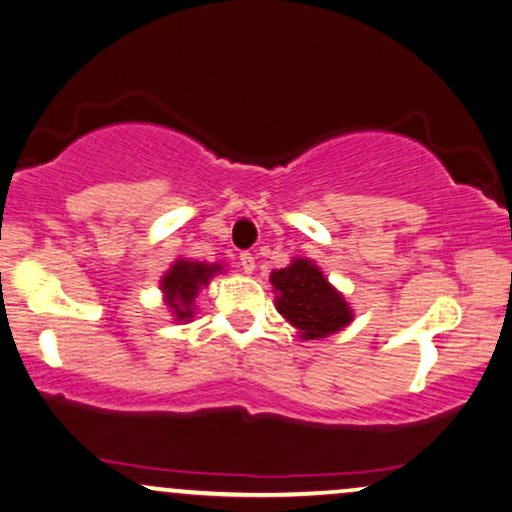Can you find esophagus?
Returning <instances> with one entry per match:
<instances>
[{
  "label": "esophagus",
  "mask_w": 512,
  "mask_h": 512,
  "mask_svg": "<svg viewBox=\"0 0 512 512\" xmlns=\"http://www.w3.org/2000/svg\"><path fill=\"white\" fill-rule=\"evenodd\" d=\"M238 260H241V267L245 274H252V271H255V257H252L250 252H241V255H238Z\"/></svg>",
  "instance_id": "1"
}]
</instances>
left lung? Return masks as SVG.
<instances>
[{
	"label": "left lung",
	"instance_id": "8db88e82",
	"mask_svg": "<svg viewBox=\"0 0 512 512\" xmlns=\"http://www.w3.org/2000/svg\"><path fill=\"white\" fill-rule=\"evenodd\" d=\"M269 281L278 292V313L302 332V339L327 337L351 323L349 304L309 260L271 271Z\"/></svg>",
	"mask_w": 512,
	"mask_h": 512
}]
</instances>
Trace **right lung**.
Listing matches in <instances>:
<instances>
[{
  "label": "right lung",
  "mask_w": 512,
  "mask_h": 512,
  "mask_svg": "<svg viewBox=\"0 0 512 512\" xmlns=\"http://www.w3.org/2000/svg\"><path fill=\"white\" fill-rule=\"evenodd\" d=\"M222 267L201 262L177 260L166 276H163L161 290L166 292V302L177 320H189L194 313V299L199 295L201 285L208 283V278L220 271Z\"/></svg>",
  "instance_id": "add662e5"
}]
</instances>
